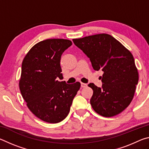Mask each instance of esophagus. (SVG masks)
<instances>
[{
  "label": "esophagus",
  "mask_w": 149,
  "mask_h": 149,
  "mask_svg": "<svg viewBox=\"0 0 149 149\" xmlns=\"http://www.w3.org/2000/svg\"><path fill=\"white\" fill-rule=\"evenodd\" d=\"M81 87H86L87 86V85L86 84H84V83H81Z\"/></svg>",
  "instance_id": "esophagus-1"
}]
</instances>
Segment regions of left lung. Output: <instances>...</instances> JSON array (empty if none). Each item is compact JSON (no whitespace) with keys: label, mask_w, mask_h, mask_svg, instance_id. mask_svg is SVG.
Wrapping results in <instances>:
<instances>
[{"label":"left lung","mask_w":149,"mask_h":149,"mask_svg":"<svg viewBox=\"0 0 149 149\" xmlns=\"http://www.w3.org/2000/svg\"><path fill=\"white\" fill-rule=\"evenodd\" d=\"M75 46L90 59L93 69L103 72L101 87L93 84L90 100L97 114L112 117L124 110L132 102L139 74L132 54L112 36L97 34L73 39Z\"/></svg>","instance_id":"8db88e82"}]
</instances>
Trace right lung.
<instances>
[{"instance_id": "right-lung-1", "label": "right lung", "mask_w": 149, "mask_h": 149, "mask_svg": "<svg viewBox=\"0 0 149 149\" xmlns=\"http://www.w3.org/2000/svg\"><path fill=\"white\" fill-rule=\"evenodd\" d=\"M72 45L70 40L47 39L34 45L22 62L19 86L31 112L48 123L60 122L68 115L81 84L62 79L60 59Z\"/></svg>"}]
</instances>
